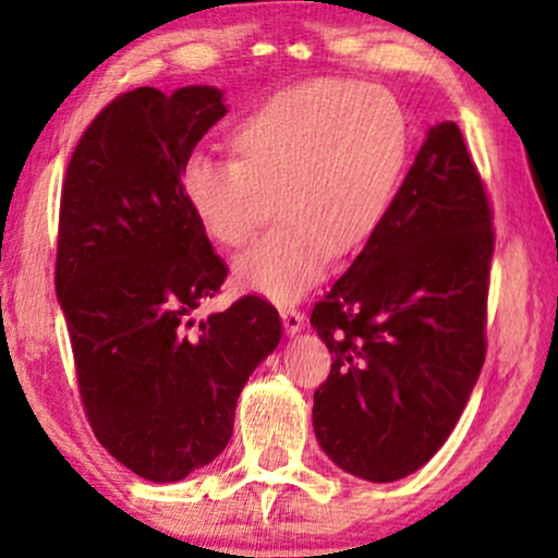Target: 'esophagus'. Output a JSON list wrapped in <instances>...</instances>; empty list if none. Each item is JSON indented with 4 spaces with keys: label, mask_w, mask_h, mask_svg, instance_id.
Masks as SVG:
<instances>
[{
    "label": "esophagus",
    "mask_w": 558,
    "mask_h": 558,
    "mask_svg": "<svg viewBox=\"0 0 558 558\" xmlns=\"http://www.w3.org/2000/svg\"><path fill=\"white\" fill-rule=\"evenodd\" d=\"M281 319H284V327H287V332H289V335L300 332V330H302V325H304L302 312H300V310H294V307H284V310H281Z\"/></svg>",
    "instance_id": "34e87169"
}]
</instances>
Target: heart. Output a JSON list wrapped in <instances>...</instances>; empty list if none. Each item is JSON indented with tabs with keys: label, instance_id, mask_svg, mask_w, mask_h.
<instances>
[{
	"label": "heart",
	"instance_id": "b5f03b06",
	"mask_svg": "<svg viewBox=\"0 0 558 558\" xmlns=\"http://www.w3.org/2000/svg\"><path fill=\"white\" fill-rule=\"evenodd\" d=\"M233 159L190 157L180 185L220 246L254 239L277 195L279 223L235 264L241 284L292 302L325 277L332 254L361 248L403 180L411 126L384 88L350 78L296 83L228 132Z\"/></svg>",
	"mask_w": 558,
	"mask_h": 558
}]
</instances>
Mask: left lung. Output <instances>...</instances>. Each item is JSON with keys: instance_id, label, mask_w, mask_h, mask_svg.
<instances>
[{"instance_id": "left-lung-1", "label": "left lung", "mask_w": 558, "mask_h": 558, "mask_svg": "<svg viewBox=\"0 0 558 558\" xmlns=\"http://www.w3.org/2000/svg\"><path fill=\"white\" fill-rule=\"evenodd\" d=\"M493 251L485 182L460 126L445 121L310 315L332 353L312 424L338 468L393 483L445 445L485 363Z\"/></svg>"}]
</instances>
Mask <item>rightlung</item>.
I'll use <instances>...</instances> for the list:
<instances>
[{
    "label": "right lung",
    "mask_w": 558,
    "mask_h": 558,
    "mask_svg": "<svg viewBox=\"0 0 558 558\" xmlns=\"http://www.w3.org/2000/svg\"><path fill=\"white\" fill-rule=\"evenodd\" d=\"M223 117L210 86L126 90L83 132L60 195L56 289L83 411L96 439L151 483H178L223 452L243 384L281 338L277 307L258 294L195 323L228 269L180 174Z\"/></svg>",
    "instance_id": "add662e5"
}]
</instances>
